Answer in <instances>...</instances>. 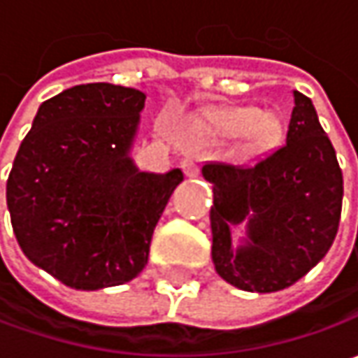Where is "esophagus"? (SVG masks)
I'll return each instance as SVG.
<instances>
[{"instance_id":"34e87169","label":"esophagus","mask_w":358,"mask_h":358,"mask_svg":"<svg viewBox=\"0 0 358 358\" xmlns=\"http://www.w3.org/2000/svg\"><path fill=\"white\" fill-rule=\"evenodd\" d=\"M183 169H185V173L189 177H195V175H197V167H195V163H193L191 159H185V161H183Z\"/></svg>"}]
</instances>
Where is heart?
Wrapping results in <instances>:
<instances>
[{"instance_id":"b5f03b06","label":"heart","mask_w":358,"mask_h":358,"mask_svg":"<svg viewBox=\"0 0 358 358\" xmlns=\"http://www.w3.org/2000/svg\"><path fill=\"white\" fill-rule=\"evenodd\" d=\"M195 129L205 137L245 135V147L251 153H265L281 143L282 119L277 113H261L255 107L207 109L195 119Z\"/></svg>"}]
</instances>
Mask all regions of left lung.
<instances>
[{
    "label": "left lung",
    "instance_id": "left-lung-1",
    "mask_svg": "<svg viewBox=\"0 0 358 358\" xmlns=\"http://www.w3.org/2000/svg\"><path fill=\"white\" fill-rule=\"evenodd\" d=\"M287 143L253 167L205 163L213 183L215 271L249 293L291 287L315 267L337 237L343 173L307 95L293 91ZM245 220L248 239L232 247L230 229Z\"/></svg>",
    "mask_w": 358,
    "mask_h": 358
}]
</instances>
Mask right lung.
<instances>
[{
  "label": "right lung",
  "mask_w": 358,
  "mask_h": 358,
  "mask_svg": "<svg viewBox=\"0 0 358 358\" xmlns=\"http://www.w3.org/2000/svg\"><path fill=\"white\" fill-rule=\"evenodd\" d=\"M145 93L111 83L39 105L7 179L25 257L63 285L97 291L135 279L181 169L145 173L129 157Z\"/></svg>",
  "instance_id": "add662e5"
}]
</instances>
